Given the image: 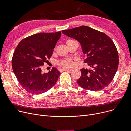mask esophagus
Instances as JSON below:
<instances>
[{"label":"esophagus","instance_id":"34e87169","mask_svg":"<svg viewBox=\"0 0 131 131\" xmlns=\"http://www.w3.org/2000/svg\"><path fill=\"white\" fill-rule=\"evenodd\" d=\"M62 71H72V70L71 69H66V68H63V69L61 70Z\"/></svg>","mask_w":131,"mask_h":131}]
</instances>
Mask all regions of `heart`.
I'll list each match as a JSON object with an SVG mask.
<instances>
[{
	"label": "heart",
	"instance_id": "1",
	"mask_svg": "<svg viewBox=\"0 0 131 131\" xmlns=\"http://www.w3.org/2000/svg\"><path fill=\"white\" fill-rule=\"evenodd\" d=\"M71 41V40H68L67 41ZM59 65L63 67L70 68L73 66V62L71 59H64L59 62Z\"/></svg>",
	"mask_w": 131,
	"mask_h": 131
}]
</instances>
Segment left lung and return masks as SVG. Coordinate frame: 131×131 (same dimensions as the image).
<instances>
[{
  "mask_svg": "<svg viewBox=\"0 0 131 131\" xmlns=\"http://www.w3.org/2000/svg\"><path fill=\"white\" fill-rule=\"evenodd\" d=\"M65 35L78 40L87 57L84 63L92 70L82 68L78 84L86 90L98 91L113 80L117 70L119 59L112 40L104 33L87 26L62 31Z\"/></svg>",
  "mask_w": 131,
  "mask_h": 131,
  "instance_id": "left-lung-1",
  "label": "left lung"
}]
</instances>
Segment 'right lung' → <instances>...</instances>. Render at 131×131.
<instances>
[{"mask_svg": "<svg viewBox=\"0 0 131 131\" xmlns=\"http://www.w3.org/2000/svg\"><path fill=\"white\" fill-rule=\"evenodd\" d=\"M61 32L40 33L23 39L17 45L12 58V68L19 83L34 94H42L57 82L60 73L53 68L42 73L41 67L49 59Z\"/></svg>", "mask_w": 131, "mask_h": 131, "instance_id": "1", "label": "right lung"}]
</instances>
